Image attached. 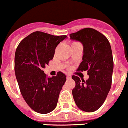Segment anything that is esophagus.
I'll list each match as a JSON object with an SVG mask.
<instances>
[{"label": "esophagus", "mask_w": 128, "mask_h": 128, "mask_svg": "<svg viewBox=\"0 0 128 128\" xmlns=\"http://www.w3.org/2000/svg\"><path fill=\"white\" fill-rule=\"evenodd\" d=\"M66 78H67V79H70L71 78V76L68 74V75H66Z\"/></svg>", "instance_id": "1"}]
</instances>
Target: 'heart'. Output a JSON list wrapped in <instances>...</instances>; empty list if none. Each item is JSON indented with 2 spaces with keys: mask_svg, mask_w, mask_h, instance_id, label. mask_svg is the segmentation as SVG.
Segmentation results:
<instances>
[{
  "mask_svg": "<svg viewBox=\"0 0 128 128\" xmlns=\"http://www.w3.org/2000/svg\"><path fill=\"white\" fill-rule=\"evenodd\" d=\"M74 43H76V42H73V43H72V44H74Z\"/></svg>",
  "mask_w": 128,
  "mask_h": 128,
  "instance_id": "obj_1",
  "label": "heart"
}]
</instances>
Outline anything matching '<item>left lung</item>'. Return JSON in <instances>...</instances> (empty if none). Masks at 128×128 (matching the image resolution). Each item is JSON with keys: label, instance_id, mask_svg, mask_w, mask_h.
Segmentation results:
<instances>
[{"label": "left lung", "instance_id": "8db88e82", "mask_svg": "<svg viewBox=\"0 0 128 128\" xmlns=\"http://www.w3.org/2000/svg\"><path fill=\"white\" fill-rule=\"evenodd\" d=\"M72 40L83 45L82 62L79 71H88L89 78L84 81L72 76L76 86L72 95L81 110L92 112L101 107L111 88L114 61L111 46L107 38L93 28H86L70 35Z\"/></svg>", "mask_w": 128, "mask_h": 128}]
</instances>
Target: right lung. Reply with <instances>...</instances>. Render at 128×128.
I'll list each match as a JSON object with an SVG mask.
<instances>
[{
    "mask_svg": "<svg viewBox=\"0 0 128 128\" xmlns=\"http://www.w3.org/2000/svg\"><path fill=\"white\" fill-rule=\"evenodd\" d=\"M66 38L36 31L23 39L16 50L14 71L21 94L38 113L45 114L56 108L66 81L62 72L48 78L42 70L52 60L56 46Z\"/></svg>",
    "mask_w": 128,
    "mask_h": 128,
    "instance_id": "obj_1",
    "label": "right lung"
}]
</instances>
